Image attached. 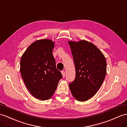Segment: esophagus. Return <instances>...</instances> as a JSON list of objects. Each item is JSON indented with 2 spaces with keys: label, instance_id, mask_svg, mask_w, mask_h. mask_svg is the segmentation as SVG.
Wrapping results in <instances>:
<instances>
[{
  "label": "esophagus",
  "instance_id": "1",
  "mask_svg": "<svg viewBox=\"0 0 127 127\" xmlns=\"http://www.w3.org/2000/svg\"><path fill=\"white\" fill-rule=\"evenodd\" d=\"M61 73H62V74H63V76L64 78V77H65V75H66L65 72H64V70H63V71H61Z\"/></svg>",
  "mask_w": 127,
  "mask_h": 127
}]
</instances>
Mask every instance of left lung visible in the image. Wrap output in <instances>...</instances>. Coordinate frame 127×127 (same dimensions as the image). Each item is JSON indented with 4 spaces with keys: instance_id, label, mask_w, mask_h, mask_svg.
Segmentation results:
<instances>
[{
    "instance_id": "8db88e82",
    "label": "left lung",
    "mask_w": 127,
    "mask_h": 127,
    "mask_svg": "<svg viewBox=\"0 0 127 127\" xmlns=\"http://www.w3.org/2000/svg\"><path fill=\"white\" fill-rule=\"evenodd\" d=\"M75 68V78L69 87L73 96L86 101L96 93L106 74L107 63L102 52L85 40L68 41Z\"/></svg>"
}]
</instances>
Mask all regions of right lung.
Listing matches in <instances>:
<instances>
[{
	"mask_svg": "<svg viewBox=\"0 0 127 127\" xmlns=\"http://www.w3.org/2000/svg\"><path fill=\"white\" fill-rule=\"evenodd\" d=\"M54 47V43L51 40H37L21 58L20 73L25 84L34 97L41 100L52 97L63 78L52 53Z\"/></svg>",
	"mask_w": 127,
	"mask_h": 127,
	"instance_id": "add662e5",
	"label": "right lung"
}]
</instances>
